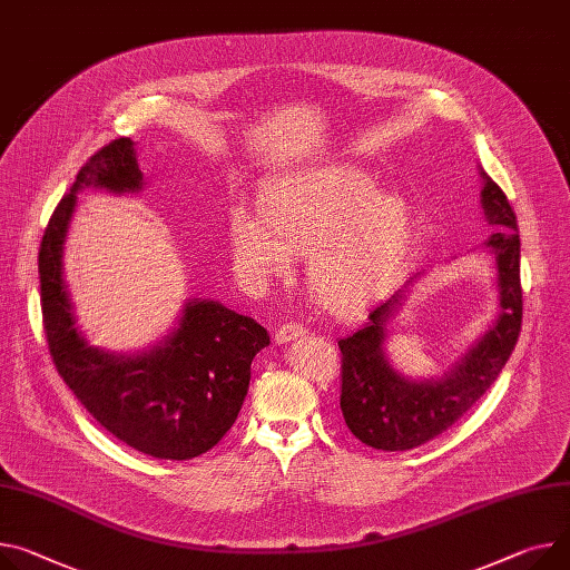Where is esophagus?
<instances>
[{
	"mask_svg": "<svg viewBox=\"0 0 570 570\" xmlns=\"http://www.w3.org/2000/svg\"><path fill=\"white\" fill-rule=\"evenodd\" d=\"M303 333H305V326H303V324L287 320V322H283V324L276 328L274 340H276L278 344H285V342H289V340H294V337H301Z\"/></svg>",
	"mask_w": 570,
	"mask_h": 570,
	"instance_id": "esophagus-1",
	"label": "esophagus"
}]
</instances>
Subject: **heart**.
<instances>
[{"instance_id": "b5f03b06", "label": "heart", "mask_w": 570, "mask_h": 570, "mask_svg": "<svg viewBox=\"0 0 570 570\" xmlns=\"http://www.w3.org/2000/svg\"><path fill=\"white\" fill-rule=\"evenodd\" d=\"M411 233V205L379 194L372 175L348 166L278 180L265 196V222L246 209L230 218L233 253L248 276H283L294 255L308 253V285L335 313H356L381 296Z\"/></svg>"}]
</instances>
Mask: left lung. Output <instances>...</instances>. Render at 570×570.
<instances>
[{
    "mask_svg": "<svg viewBox=\"0 0 570 570\" xmlns=\"http://www.w3.org/2000/svg\"><path fill=\"white\" fill-rule=\"evenodd\" d=\"M481 178V205L489 224L498 226L487 242L495 253L500 285V317L495 326L445 379L426 383L402 379L383 356L385 322L402 301L400 292L372 308L363 328L337 342L342 354L340 409L344 422L361 443L374 450L406 452L448 431L484 397L518 342L522 287L515 212L507 194L484 170Z\"/></svg>",
    "mask_w": 570,
    "mask_h": 570,
    "instance_id": "8db88e82",
    "label": "left lung"
}]
</instances>
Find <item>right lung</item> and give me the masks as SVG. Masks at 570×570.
I'll return each mask as SVG.
<instances>
[{"label": "right lung", "mask_w": 570, "mask_h": 570, "mask_svg": "<svg viewBox=\"0 0 570 570\" xmlns=\"http://www.w3.org/2000/svg\"><path fill=\"white\" fill-rule=\"evenodd\" d=\"M83 185L111 191L141 189L132 141L114 139L86 159L42 233L40 311L52 363L81 406L125 445L164 461L200 456L235 424L250 363L269 344V333L222 303L191 301L180 328L146 356H109L86 344L75 328L61 278L66 228L75 191Z\"/></svg>", "instance_id": "right-lung-1"}]
</instances>
